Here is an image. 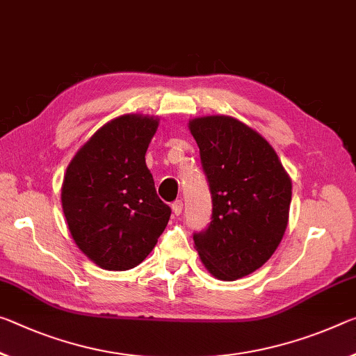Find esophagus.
<instances>
[{"mask_svg":"<svg viewBox=\"0 0 356 356\" xmlns=\"http://www.w3.org/2000/svg\"><path fill=\"white\" fill-rule=\"evenodd\" d=\"M172 212L176 213V216H180V213H182V209H184V202H182V200H176L172 202Z\"/></svg>","mask_w":356,"mask_h":356,"instance_id":"obj_1","label":"esophagus"}]
</instances>
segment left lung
Masks as SVG:
<instances>
[{"label": "left lung", "mask_w": 356, "mask_h": 356, "mask_svg": "<svg viewBox=\"0 0 356 356\" xmlns=\"http://www.w3.org/2000/svg\"><path fill=\"white\" fill-rule=\"evenodd\" d=\"M212 198L211 223L193 234L209 273L234 280L261 268L284 238L291 180L264 138L227 115L188 123Z\"/></svg>", "instance_id": "obj_1"}]
</instances>
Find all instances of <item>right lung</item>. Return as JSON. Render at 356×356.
<instances>
[{
    "mask_svg": "<svg viewBox=\"0 0 356 356\" xmlns=\"http://www.w3.org/2000/svg\"><path fill=\"white\" fill-rule=\"evenodd\" d=\"M156 128L154 117H118L99 128L66 169L61 204L67 228L103 269L143 263L171 217L145 165Z\"/></svg>",
    "mask_w": 356,
    "mask_h": 356,
    "instance_id": "1",
    "label": "right lung"
}]
</instances>
